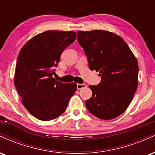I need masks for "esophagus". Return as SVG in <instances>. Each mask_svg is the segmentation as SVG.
Returning a JSON list of instances; mask_svg holds the SVG:
<instances>
[{
    "instance_id": "obj_1",
    "label": "esophagus",
    "mask_w": 155,
    "mask_h": 155,
    "mask_svg": "<svg viewBox=\"0 0 155 155\" xmlns=\"http://www.w3.org/2000/svg\"><path fill=\"white\" fill-rule=\"evenodd\" d=\"M87 87L86 84H77V89L78 90H81V89L85 88Z\"/></svg>"
}]
</instances>
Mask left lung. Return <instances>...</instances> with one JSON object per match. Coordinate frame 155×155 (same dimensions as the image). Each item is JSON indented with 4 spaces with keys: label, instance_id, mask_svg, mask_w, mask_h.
Here are the masks:
<instances>
[{
    "label": "left lung",
    "instance_id": "8db88e82",
    "mask_svg": "<svg viewBox=\"0 0 155 155\" xmlns=\"http://www.w3.org/2000/svg\"><path fill=\"white\" fill-rule=\"evenodd\" d=\"M90 70L99 71L101 81L90 85L87 108L101 120L114 119L127 109L138 87V65L120 35L103 30L76 31Z\"/></svg>",
    "mask_w": 155,
    "mask_h": 155
}]
</instances>
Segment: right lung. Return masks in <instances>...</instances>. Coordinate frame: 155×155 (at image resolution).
Wrapping results in <instances>:
<instances>
[{"mask_svg": "<svg viewBox=\"0 0 155 155\" xmlns=\"http://www.w3.org/2000/svg\"><path fill=\"white\" fill-rule=\"evenodd\" d=\"M76 38L74 31H47L30 39L19 51L15 85L23 106L38 120L60 116L75 93L76 83H61L52 76L60 55Z\"/></svg>", "mask_w": 155, "mask_h": 155, "instance_id": "add662e5", "label": "right lung"}]
</instances>
